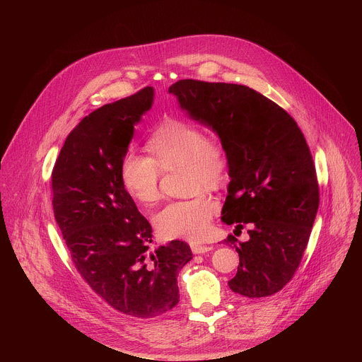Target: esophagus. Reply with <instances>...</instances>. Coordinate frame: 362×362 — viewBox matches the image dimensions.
Returning <instances> with one entry per match:
<instances>
[{
	"instance_id": "obj_1",
	"label": "esophagus",
	"mask_w": 362,
	"mask_h": 362,
	"mask_svg": "<svg viewBox=\"0 0 362 362\" xmlns=\"http://www.w3.org/2000/svg\"><path fill=\"white\" fill-rule=\"evenodd\" d=\"M190 247H192L193 253H204V252H209L214 249V246L203 245V243H190Z\"/></svg>"
}]
</instances>
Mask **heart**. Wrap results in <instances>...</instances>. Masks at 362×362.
<instances>
[{
	"mask_svg": "<svg viewBox=\"0 0 362 362\" xmlns=\"http://www.w3.org/2000/svg\"><path fill=\"white\" fill-rule=\"evenodd\" d=\"M146 154L126 153L120 162V179L126 192L146 206L156 204L160 197L163 172L186 169L190 199L169 203L156 216L154 225L166 239L196 240L209 230L218 211L216 200L200 189L216 187L228 175V151L222 140L185 119H165L146 140Z\"/></svg>",
	"mask_w": 362,
	"mask_h": 362,
	"instance_id": "heart-1",
	"label": "heart"
}]
</instances>
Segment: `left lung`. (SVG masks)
Segmentation results:
<instances>
[{
	"mask_svg": "<svg viewBox=\"0 0 362 362\" xmlns=\"http://www.w3.org/2000/svg\"><path fill=\"white\" fill-rule=\"evenodd\" d=\"M180 106L212 126L226 147L230 183L222 221L247 243L225 240L239 253L229 288L246 298L279 292L295 275L320 204V186L303 133L272 100L242 84L179 80L169 88Z\"/></svg>",
	"mask_w": 362,
	"mask_h": 362,
	"instance_id": "left-lung-1",
	"label": "left lung"
}]
</instances>
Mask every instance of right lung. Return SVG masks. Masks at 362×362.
Wrapping results in <instances>:
<instances>
[{"instance_id": "obj_1", "label": "right lung", "mask_w": 362, "mask_h": 362, "mask_svg": "<svg viewBox=\"0 0 362 362\" xmlns=\"http://www.w3.org/2000/svg\"><path fill=\"white\" fill-rule=\"evenodd\" d=\"M151 103L153 88L144 87L86 116L51 173L54 218L76 269L116 311L136 318L172 311L177 274L193 257L183 240L148 249L151 225L120 179L134 124Z\"/></svg>"}]
</instances>
